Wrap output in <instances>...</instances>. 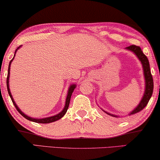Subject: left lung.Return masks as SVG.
I'll return each mask as SVG.
<instances>
[{
    "mask_svg": "<svg viewBox=\"0 0 160 160\" xmlns=\"http://www.w3.org/2000/svg\"><path fill=\"white\" fill-rule=\"evenodd\" d=\"M125 49L130 50V51L132 52L135 55L138 57V58L139 59V60L141 61L142 66H143V74H144V78H145V92H144V95L142 98V99L136 108H135L134 110L131 111V112L129 113V115L135 114L139 111L145 108L146 105L148 104V101H149L151 97H152V93H153V89H154V82H153V78L152 75L150 71V65H149V62H148V60L145 54L143 53L141 47H138V46L135 45H131L130 47H126ZM105 113H106L107 114L111 116V117H118L117 115L111 114L106 111H105Z\"/></svg>",
    "mask_w": 160,
    "mask_h": 160,
    "instance_id": "1",
    "label": "left lung"
}]
</instances>
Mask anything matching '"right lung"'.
<instances>
[{
  "label": "right lung",
  "mask_w": 160,
  "mask_h": 160,
  "mask_svg": "<svg viewBox=\"0 0 160 160\" xmlns=\"http://www.w3.org/2000/svg\"><path fill=\"white\" fill-rule=\"evenodd\" d=\"M20 47H21V46H19V47L16 49V51H15V53H14V58H13L12 60L10 61L9 65H8V76H7V78H6V85H7V90H8V95H9L11 99H12V100L13 104H14V106H15V108H16L17 110L18 111V112L20 113V114L23 117H25V119H27L28 120H29V121L36 122V123L47 124V123H51V122H55V121H57V120L61 119V118H62L63 116L65 114V113L67 112V110H68V106H69L70 100H71V95H72V93H73L74 89L76 88V84H72V85H71V86H70L69 89H68V95H67L66 100H65V106L64 107V108H63V110L61 111L60 113H58V114H57L55 116H52V117H47V118H42V119H35V118L30 117H28V116H27L26 114H25V113H24L22 111H21L20 109L18 108V106H17V104L15 103L14 100V99H13L12 93H11L10 89H9V74H10L11 63H12L13 60H14V57H15V54H16V52L17 51V49H18L19 48H20Z\"/></svg>",
  "instance_id": "add662e5"
}]
</instances>
